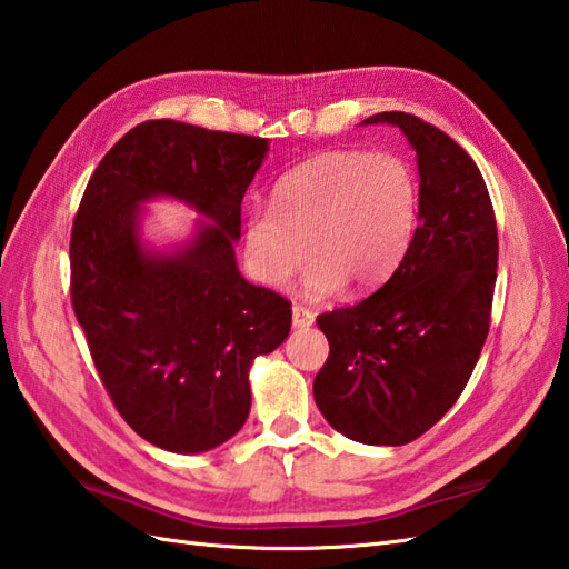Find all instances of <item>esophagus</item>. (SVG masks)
<instances>
[{
	"instance_id": "1",
	"label": "esophagus",
	"mask_w": 569,
	"mask_h": 569,
	"mask_svg": "<svg viewBox=\"0 0 569 569\" xmlns=\"http://www.w3.org/2000/svg\"><path fill=\"white\" fill-rule=\"evenodd\" d=\"M292 323L295 329H309L315 323V311L307 309L305 305H295L292 307Z\"/></svg>"
}]
</instances>
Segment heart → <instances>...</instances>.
I'll return each instance as SVG.
<instances>
[{"label":"heart","instance_id":"1","mask_svg":"<svg viewBox=\"0 0 569 569\" xmlns=\"http://www.w3.org/2000/svg\"><path fill=\"white\" fill-rule=\"evenodd\" d=\"M420 220V181L392 152L336 149L305 161L277 181L272 206L246 216L252 272L284 284L309 258V295L349 282L366 292L388 282L408 252Z\"/></svg>","mask_w":569,"mask_h":569}]
</instances>
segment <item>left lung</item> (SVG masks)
I'll return each instance as SVG.
<instances>
[{"label":"left lung","mask_w":569,"mask_h":569,"mask_svg":"<svg viewBox=\"0 0 569 569\" xmlns=\"http://www.w3.org/2000/svg\"><path fill=\"white\" fill-rule=\"evenodd\" d=\"M396 124L420 167V223L400 268L353 307L317 317L329 358L315 400L336 432L363 445H410L467 388L491 327L498 233L473 159L408 112L370 114Z\"/></svg>","instance_id":"1"}]
</instances>
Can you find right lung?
I'll return each mask as SVG.
<instances>
[{"instance_id": "1", "label": "right lung", "mask_w": 569, "mask_h": 569, "mask_svg": "<svg viewBox=\"0 0 569 569\" xmlns=\"http://www.w3.org/2000/svg\"><path fill=\"white\" fill-rule=\"evenodd\" d=\"M268 139L177 120L132 127L80 199L71 230V305L90 358L132 430L196 455L248 420V370L292 327V301L238 272L240 203ZM177 194L214 220L177 259L136 240V203Z\"/></svg>"}]
</instances>
